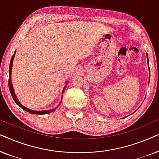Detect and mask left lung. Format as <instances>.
<instances>
[{"instance_id":"8db88e82","label":"left lung","mask_w":159,"mask_h":159,"mask_svg":"<svg viewBox=\"0 0 159 159\" xmlns=\"http://www.w3.org/2000/svg\"><path fill=\"white\" fill-rule=\"evenodd\" d=\"M146 56H147V60H148V54L146 53ZM148 69H149V75H150V68H149V65H148ZM148 82H150V75H149V81Z\"/></svg>"}]
</instances>
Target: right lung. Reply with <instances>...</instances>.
I'll return each instance as SVG.
<instances>
[{
  "label": "right lung",
  "mask_w": 159,
  "mask_h": 159,
  "mask_svg": "<svg viewBox=\"0 0 159 159\" xmlns=\"http://www.w3.org/2000/svg\"><path fill=\"white\" fill-rule=\"evenodd\" d=\"M15 54H16V51H14V55H13L11 59V61H10V65H9V77H8V88H9V90H10V93H11V96L13 98V99L14 100V101L16 102V103L18 105L19 107L22 108L23 110L26 111L30 113V114H38V115H43V114H49V113H51L55 111L56 108H58L57 107H55L53 108V109H50V110H45V111H34V110H32V109H30V108H28L27 107H25V106H23L22 104H21L20 102H19L18 98L16 97V94H15V92H14V88H13V84H12V81H11V72H12V66H13V61H14V56H15ZM66 83L67 84L68 83V81L66 82ZM66 88V85L64 86V89H63V91H62V94L64 93V90L65 88ZM61 100H62V97H61ZM61 103V101L60 102V103Z\"/></svg>",
  "instance_id": "add662e5"
}]
</instances>
